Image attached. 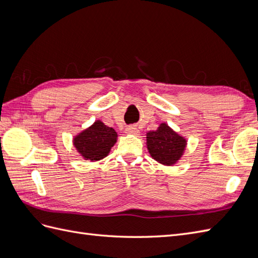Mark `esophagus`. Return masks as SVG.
I'll return each mask as SVG.
<instances>
[{"instance_id": "1", "label": "esophagus", "mask_w": 258, "mask_h": 258, "mask_svg": "<svg viewBox=\"0 0 258 258\" xmlns=\"http://www.w3.org/2000/svg\"><path fill=\"white\" fill-rule=\"evenodd\" d=\"M126 132H127V134H129V135L137 136V135H139L140 131H139V129L136 126H128L126 128Z\"/></svg>"}]
</instances>
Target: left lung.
Listing matches in <instances>:
<instances>
[{"label":"left lung","instance_id":"left-lung-1","mask_svg":"<svg viewBox=\"0 0 258 258\" xmlns=\"http://www.w3.org/2000/svg\"><path fill=\"white\" fill-rule=\"evenodd\" d=\"M147 150L152 157L162 165L172 166L181 158L186 140L178 136L168 124L161 123L155 131L146 135Z\"/></svg>","mask_w":258,"mask_h":258}]
</instances>
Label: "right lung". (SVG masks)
<instances>
[{
  "label": "right lung",
  "mask_w": 258,
  "mask_h": 258,
  "mask_svg": "<svg viewBox=\"0 0 258 258\" xmlns=\"http://www.w3.org/2000/svg\"><path fill=\"white\" fill-rule=\"evenodd\" d=\"M117 140L116 131L97 120L74 138V145L85 159L100 160L110 153Z\"/></svg>",
  "instance_id": "obj_1"
}]
</instances>
